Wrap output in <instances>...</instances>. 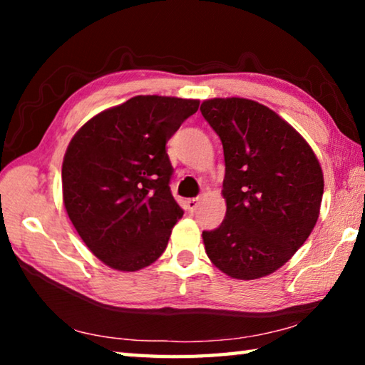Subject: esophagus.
Listing matches in <instances>:
<instances>
[{
    "label": "esophagus",
    "instance_id": "esophagus-1",
    "mask_svg": "<svg viewBox=\"0 0 365 365\" xmlns=\"http://www.w3.org/2000/svg\"><path fill=\"white\" fill-rule=\"evenodd\" d=\"M200 202H201V197H190V200H187V207H188V211H196V207L200 206Z\"/></svg>",
    "mask_w": 365,
    "mask_h": 365
}]
</instances>
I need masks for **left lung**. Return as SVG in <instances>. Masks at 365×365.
<instances>
[{
	"label": "left lung",
	"mask_w": 365,
	"mask_h": 365,
	"mask_svg": "<svg viewBox=\"0 0 365 365\" xmlns=\"http://www.w3.org/2000/svg\"><path fill=\"white\" fill-rule=\"evenodd\" d=\"M201 114L224 146L225 219L202 232L209 259L232 279L280 269L319 219L324 174L312 148L287 120L246 98H214Z\"/></svg>",
	"instance_id": "obj_1"
}]
</instances>
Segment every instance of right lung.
I'll list each match as a JSON object with an SVG mask.
<instances>
[{
    "instance_id": "obj_1",
    "label": "right lung",
    "mask_w": 365,
    "mask_h": 365,
    "mask_svg": "<svg viewBox=\"0 0 365 365\" xmlns=\"http://www.w3.org/2000/svg\"><path fill=\"white\" fill-rule=\"evenodd\" d=\"M197 106V100L133 96L91 117L67 146V215L88 250L109 267L140 270L168 246L183 209L170 193L174 169L165 143Z\"/></svg>"
}]
</instances>
